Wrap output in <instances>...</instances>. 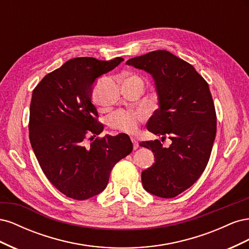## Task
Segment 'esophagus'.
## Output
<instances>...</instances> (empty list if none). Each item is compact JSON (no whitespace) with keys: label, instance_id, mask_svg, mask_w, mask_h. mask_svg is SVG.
Returning <instances> with one entry per match:
<instances>
[{"label":"esophagus","instance_id":"obj_1","mask_svg":"<svg viewBox=\"0 0 249 249\" xmlns=\"http://www.w3.org/2000/svg\"><path fill=\"white\" fill-rule=\"evenodd\" d=\"M132 142H133V147H134V149H137L138 146H139L138 141H137L136 139H135V138H132Z\"/></svg>","mask_w":249,"mask_h":249}]
</instances>
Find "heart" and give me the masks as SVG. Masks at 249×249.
<instances>
[{
  "instance_id": "b5f03b06",
  "label": "heart",
  "mask_w": 249,
  "mask_h": 249,
  "mask_svg": "<svg viewBox=\"0 0 249 249\" xmlns=\"http://www.w3.org/2000/svg\"><path fill=\"white\" fill-rule=\"evenodd\" d=\"M127 80H136L142 82V79L137 74H130V76L124 77V81ZM144 118L145 115L142 111L118 110L110 117L109 123L113 129L126 134H134L138 131L139 124L143 122Z\"/></svg>"
}]
</instances>
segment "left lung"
<instances>
[{
  "label": "left lung",
  "mask_w": 249,
  "mask_h": 249,
  "mask_svg": "<svg viewBox=\"0 0 249 249\" xmlns=\"http://www.w3.org/2000/svg\"><path fill=\"white\" fill-rule=\"evenodd\" d=\"M152 74L159 109L147 130L172 143L142 141L152 149L153 166L143 170L144 189L163 198L176 197L190 188L206 169L216 136V111L209 84L194 67L165 50L149 52L125 62Z\"/></svg>",
  "instance_id": "1"
}]
</instances>
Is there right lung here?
<instances>
[{
    "label": "right lung",
    "mask_w": 249,
    "mask_h": 249,
    "mask_svg": "<svg viewBox=\"0 0 249 249\" xmlns=\"http://www.w3.org/2000/svg\"><path fill=\"white\" fill-rule=\"evenodd\" d=\"M123 61L122 57L110 61L73 58L48 73L33 90L30 142L48 179L70 198L85 200L101 193L114 165L133 150L124 133L94 139L104 125L91 103L92 85ZM86 139L93 141L88 148Z\"/></svg>",
    "instance_id": "add662e5"
}]
</instances>
